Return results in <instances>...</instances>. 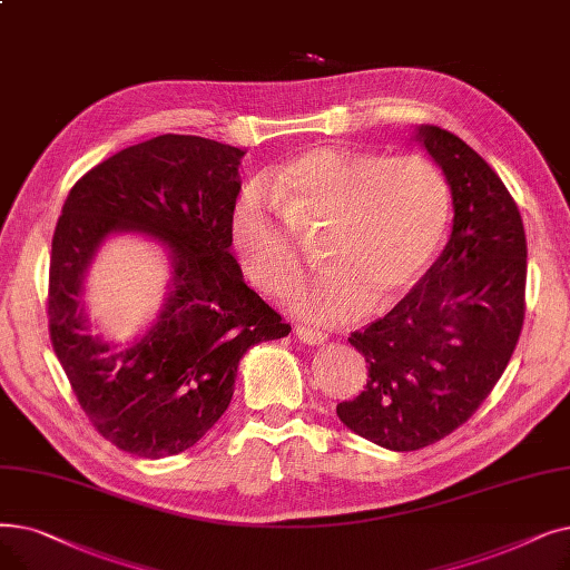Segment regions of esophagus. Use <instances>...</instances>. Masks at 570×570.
Instances as JSON below:
<instances>
[{
	"instance_id": "obj_1",
	"label": "esophagus",
	"mask_w": 570,
	"mask_h": 570,
	"mask_svg": "<svg viewBox=\"0 0 570 570\" xmlns=\"http://www.w3.org/2000/svg\"><path fill=\"white\" fill-rule=\"evenodd\" d=\"M295 337H298L305 344H309V346H321V344H326V340H328L326 333L312 331V328H305V326H295Z\"/></svg>"
}]
</instances>
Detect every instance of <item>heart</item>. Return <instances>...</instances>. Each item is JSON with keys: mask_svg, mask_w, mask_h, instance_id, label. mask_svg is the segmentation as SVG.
Listing matches in <instances>:
<instances>
[{"mask_svg": "<svg viewBox=\"0 0 570 570\" xmlns=\"http://www.w3.org/2000/svg\"><path fill=\"white\" fill-rule=\"evenodd\" d=\"M265 184L246 186L230 214V239L249 279L275 293L298 265L294 230L326 224L324 269L286 286V305L314 324H346L384 312L424 275L450 216L440 169L419 154L382 158L316 146L286 160Z\"/></svg>", "mask_w": 570, "mask_h": 570, "instance_id": "1", "label": "heart"}]
</instances>
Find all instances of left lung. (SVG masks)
Instances as JSON below:
<instances>
[{"instance_id": "1", "label": "left lung", "mask_w": 570, "mask_h": 570, "mask_svg": "<svg viewBox=\"0 0 570 570\" xmlns=\"http://www.w3.org/2000/svg\"><path fill=\"white\" fill-rule=\"evenodd\" d=\"M452 193V235L386 316L350 342L370 365L340 422L391 452H414L465 424L501 380L524 324L527 235L487 160L438 126H414Z\"/></svg>"}]
</instances>
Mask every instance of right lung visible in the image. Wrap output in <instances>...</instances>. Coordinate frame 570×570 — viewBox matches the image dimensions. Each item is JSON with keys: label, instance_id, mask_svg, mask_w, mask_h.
Here are the masks:
<instances>
[{"label": "right lung", "instance_id": "right-lung-1", "mask_svg": "<svg viewBox=\"0 0 570 570\" xmlns=\"http://www.w3.org/2000/svg\"><path fill=\"white\" fill-rule=\"evenodd\" d=\"M244 154L205 137L160 135L95 165L65 200L48 328L92 426L128 454L163 459L193 448L228 410L239 358L291 333L230 254ZM116 234L160 243L170 263L161 312L130 343L95 334L85 303L87 272Z\"/></svg>", "mask_w": 570, "mask_h": 570}]
</instances>
